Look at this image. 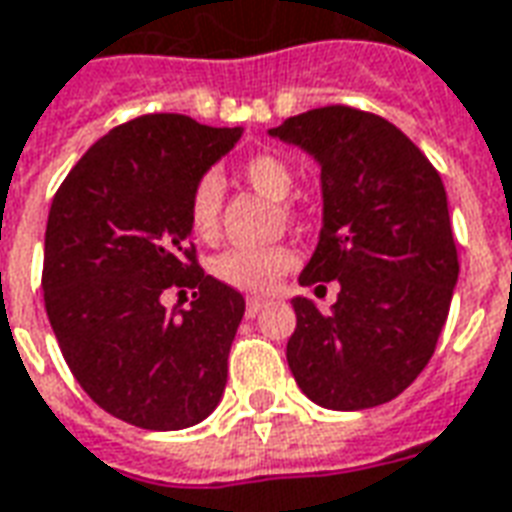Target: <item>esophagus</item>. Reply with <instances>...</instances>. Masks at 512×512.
<instances>
[{"label": "esophagus", "mask_w": 512, "mask_h": 512, "mask_svg": "<svg viewBox=\"0 0 512 512\" xmlns=\"http://www.w3.org/2000/svg\"><path fill=\"white\" fill-rule=\"evenodd\" d=\"M268 307V299H257V296H252L249 302H246V316L249 318H255L260 310H266Z\"/></svg>", "instance_id": "obj_1"}]
</instances>
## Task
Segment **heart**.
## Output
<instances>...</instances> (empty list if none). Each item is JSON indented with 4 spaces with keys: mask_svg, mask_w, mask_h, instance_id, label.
Here are the masks:
<instances>
[{
    "mask_svg": "<svg viewBox=\"0 0 512 512\" xmlns=\"http://www.w3.org/2000/svg\"><path fill=\"white\" fill-rule=\"evenodd\" d=\"M244 177L257 194L268 196L274 202L288 199L293 191L291 166L277 155H252L241 166ZM221 185L219 174H205L191 191L188 199V221L196 238L210 241L219 232L221 216ZM296 263L291 246H266V249H227L210 260V274L235 291H271Z\"/></svg>",
    "mask_w": 512,
    "mask_h": 512,
    "instance_id": "1",
    "label": "heart"
}]
</instances>
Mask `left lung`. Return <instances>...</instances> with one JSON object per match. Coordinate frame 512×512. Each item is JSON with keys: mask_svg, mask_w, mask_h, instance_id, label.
Instances as JSON below:
<instances>
[{"mask_svg": "<svg viewBox=\"0 0 512 512\" xmlns=\"http://www.w3.org/2000/svg\"><path fill=\"white\" fill-rule=\"evenodd\" d=\"M268 135L321 166L324 219L299 282L341 285L327 313L291 302L293 380L327 410L385 405L430 363L460 274L441 174L399 127L355 107H316Z\"/></svg>", "mask_w": 512, "mask_h": 512, "instance_id": "obj_1", "label": "left lung"}]
</instances>
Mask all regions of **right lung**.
<instances>
[{"mask_svg":"<svg viewBox=\"0 0 512 512\" xmlns=\"http://www.w3.org/2000/svg\"><path fill=\"white\" fill-rule=\"evenodd\" d=\"M241 127L152 113L99 138L57 188L44 241V305L74 380L110 416L141 430H185L227 385L246 302L205 274L188 199ZM194 287L188 311L159 302Z\"/></svg>","mask_w":512,"mask_h":512,"instance_id":"right-lung-1","label":"right lung"}]
</instances>
